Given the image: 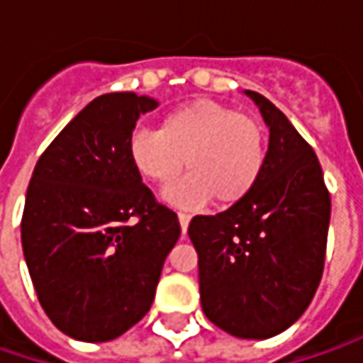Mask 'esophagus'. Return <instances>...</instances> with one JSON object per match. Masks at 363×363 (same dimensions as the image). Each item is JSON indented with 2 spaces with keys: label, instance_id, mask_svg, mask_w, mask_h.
I'll list each match as a JSON object with an SVG mask.
<instances>
[{
  "label": "esophagus",
  "instance_id": "esophagus-1",
  "mask_svg": "<svg viewBox=\"0 0 363 363\" xmlns=\"http://www.w3.org/2000/svg\"><path fill=\"white\" fill-rule=\"evenodd\" d=\"M177 220H179V226H182V232L186 234V232H188L189 220H191V218H189L188 214H177Z\"/></svg>",
  "mask_w": 363,
  "mask_h": 363
}]
</instances>
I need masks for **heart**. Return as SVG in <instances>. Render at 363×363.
Returning <instances> with one entry per match:
<instances>
[{
  "instance_id": "heart-1",
  "label": "heart",
  "mask_w": 363,
  "mask_h": 363,
  "mask_svg": "<svg viewBox=\"0 0 363 363\" xmlns=\"http://www.w3.org/2000/svg\"><path fill=\"white\" fill-rule=\"evenodd\" d=\"M129 161L145 182L165 188L184 172L188 177L167 191L182 208L210 198L228 208L250 196L267 165V131L262 123L234 106L198 99L165 113L157 131L129 139Z\"/></svg>"
}]
</instances>
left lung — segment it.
<instances>
[{
	"mask_svg": "<svg viewBox=\"0 0 363 363\" xmlns=\"http://www.w3.org/2000/svg\"><path fill=\"white\" fill-rule=\"evenodd\" d=\"M269 127L267 165L250 196L189 222L206 317L242 340L289 329L325 262L331 198L315 151L269 99L244 91Z\"/></svg>",
	"mask_w": 363,
	"mask_h": 363,
	"instance_id": "obj_1",
	"label": "left lung"
}]
</instances>
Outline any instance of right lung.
I'll return each mask as SVG.
<instances>
[{"label":"right lung","instance_id":"right-lung-1","mask_svg":"<svg viewBox=\"0 0 363 363\" xmlns=\"http://www.w3.org/2000/svg\"><path fill=\"white\" fill-rule=\"evenodd\" d=\"M151 96L108 92L84 106L34 167L21 248L50 321L72 340L111 342L149 311L182 228L129 161Z\"/></svg>","mask_w":363,"mask_h":363}]
</instances>
